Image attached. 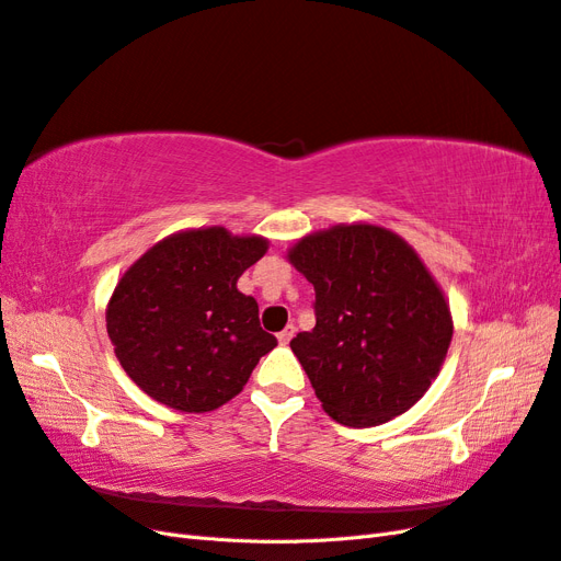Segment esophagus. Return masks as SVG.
<instances>
[{
    "label": "esophagus",
    "instance_id": "34e87169",
    "mask_svg": "<svg viewBox=\"0 0 561 561\" xmlns=\"http://www.w3.org/2000/svg\"><path fill=\"white\" fill-rule=\"evenodd\" d=\"M293 336H295V325H285V328L278 332V342L285 346V344H290Z\"/></svg>",
    "mask_w": 561,
    "mask_h": 561
}]
</instances>
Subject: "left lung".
Instances as JSON below:
<instances>
[{
  "label": "left lung",
  "instance_id": "left-lung-1",
  "mask_svg": "<svg viewBox=\"0 0 561 561\" xmlns=\"http://www.w3.org/2000/svg\"><path fill=\"white\" fill-rule=\"evenodd\" d=\"M287 257L316 290V328L290 348L322 410L353 428L410 410L451 342L445 295L419 254L393 231L344 225L307 236Z\"/></svg>",
  "mask_w": 561,
  "mask_h": 561
}]
</instances>
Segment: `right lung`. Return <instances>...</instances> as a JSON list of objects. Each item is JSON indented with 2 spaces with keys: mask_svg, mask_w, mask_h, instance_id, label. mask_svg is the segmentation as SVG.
I'll list each match as a JSON object with an SVG mask.
<instances>
[{
  "mask_svg": "<svg viewBox=\"0 0 561 561\" xmlns=\"http://www.w3.org/2000/svg\"><path fill=\"white\" fill-rule=\"evenodd\" d=\"M264 252L260 236L182 231L147 250L116 283L107 334L147 396L180 412H210L241 393L278 344L260 325L257 301L236 287Z\"/></svg>",
  "mask_w": 561,
  "mask_h": 561,
  "instance_id": "right-lung-1",
  "label": "right lung"
}]
</instances>
